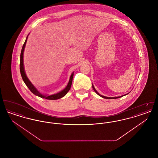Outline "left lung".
Instances as JSON below:
<instances>
[{
	"mask_svg": "<svg viewBox=\"0 0 158 158\" xmlns=\"http://www.w3.org/2000/svg\"><path fill=\"white\" fill-rule=\"evenodd\" d=\"M92 88H93V89L94 90V91L98 94L99 96H100L101 97H102V98H105V99H116V98H121V97H123V96H125V95H127L128 94H129V93H128L127 94H125V95H122V96H120V97H105V96H103V95H101V94H99V93H98V92H97V90L95 89V87H94V86L93 85V84H92Z\"/></svg>",
	"mask_w": 158,
	"mask_h": 158,
	"instance_id": "obj_1",
	"label": "left lung"
}]
</instances>
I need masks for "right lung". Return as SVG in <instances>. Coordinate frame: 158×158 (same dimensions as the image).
Listing matches in <instances>:
<instances>
[{
    "label": "right lung",
    "instance_id": "right-lung-1",
    "mask_svg": "<svg viewBox=\"0 0 158 158\" xmlns=\"http://www.w3.org/2000/svg\"><path fill=\"white\" fill-rule=\"evenodd\" d=\"M28 35H27V37L26 38L25 43H24V44L23 45L22 50H21V56H20V72H21V76H22V78H23V82L25 83L27 86L29 88V89L31 90V92H32L34 95H35L36 96H38V97H40V98H45L47 99H50V100H56V99H58L63 98V97H64L67 94V93L69 92V90H70V89L71 88V85H72V80H73V77L74 72H73L72 73V75H70L68 85L66 86V87L64 89L61 90L60 92H58V93L54 94H53V95H44V94H41L35 87V86L29 80V79L27 76L26 73L25 72V69H24V65H23V52H24V50H25V45H26V43L27 41Z\"/></svg>",
    "mask_w": 158,
    "mask_h": 158
}]
</instances>
